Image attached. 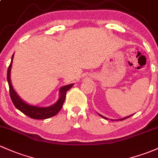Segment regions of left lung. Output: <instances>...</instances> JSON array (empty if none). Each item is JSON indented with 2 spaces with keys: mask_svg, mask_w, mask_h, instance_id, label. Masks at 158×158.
Wrapping results in <instances>:
<instances>
[{
  "mask_svg": "<svg viewBox=\"0 0 158 158\" xmlns=\"http://www.w3.org/2000/svg\"><path fill=\"white\" fill-rule=\"evenodd\" d=\"M100 116L102 117V118H105V119H108V118H106V117H104V116H102V115H101V114H99ZM132 115H130V116H129V117H126V118H122V119H120V120H125V119H127V118H130V117H131Z\"/></svg>",
  "mask_w": 158,
  "mask_h": 158,
  "instance_id": "obj_1",
  "label": "left lung"
}]
</instances>
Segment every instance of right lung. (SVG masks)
<instances>
[{
	"label": "right lung",
	"instance_id": "add662e5",
	"mask_svg": "<svg viewBox=\"0 0 158 158\" xmlns=\"http://www.w3.org/2000/svg\"><path fill=\"white\" fill-rule=\"evenodd\" d=\"M13 55L11 59V62L10 64L9 67L7 69V82L9 84V88H10V96L11 100L13 102V105L16 107L17 109L19 110L20 111H22L23 114H25V115L28 116L29 118H33V119H38V120H43V119H47V118H50L51 117L55 116L56 114L59 113V111H60L61 108H62V105H63L64 101L65 99V96L66 93L69 89H70V88L72 87V86L74 84H69V85H66L62 86L59 89V99L58 101L55 103L52 106H50L49 107H38V106H31V105L27 104L26 102H25L19 96H18L17 93H16V91L13 89V86H12L11 81H10V71H11V66H12V62H13Z\"/></svg>",
	"mask_w": 158,
	"mask_h": 158
}]
</instances>
